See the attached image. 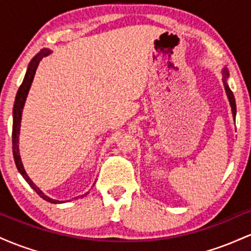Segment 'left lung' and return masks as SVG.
I'll return each mask as SVG.
<instances>
[{"label": "left lung", "instance_id": "obj_1", "mask_svg": "<svg viewBox=\"0 0 251 251\" xmlns=\"http://www.w3.org/2000/svg\"><path fill=\"white\" fill-rule=\"evenodd\" d=\"M222 75H223V83H224V88H226V93L227 96V100H229L230 107H231V112H232V117H234V120L236 118V102H235V97L232 94L231 89H230L229 85H227V77H229V72H227L226 67H224L222 70Z\"/></svg>", "mask_w": 251, "mask_h": 251}]
</instances>
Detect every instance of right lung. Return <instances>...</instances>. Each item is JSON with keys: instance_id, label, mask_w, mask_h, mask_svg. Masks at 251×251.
<instances>
[{"instance_id": "obj_1", "label": "right lung", "mask_w": 251, "mask_h": 251, "mask_svg": "<svg viewBox=\"0 0 251 251\" xmlns=\"http://www.w3.org/2000/svg\"><path fill=\"white\" fill-rule=\"evenodd\" d=\"M50 54H51V50H48V48H43L36 54L35 56L31 59V61L28 65L27 72H25V75L24 81H22L21 86H20L19 91L16 93V98H15V102H14V108H13V154H14V160H15L16 168L19 170L20 174L22 175V177L25 178V181L30 185V188L36 192L40 197L43 198L45 201H50V203L53 204H60V203H65V201H57V200H53V198L48 197L47 195H45L43 192L40 190L35 184L33 183V180L28 177L27 172L24 168V164H22L21 160V155H20V150H19V138H20V128H21V119H22V111H24L25 103V99H27L28 92H29L31 83H33L34 76H35L37 66L43 57L48 56ZM88 192H86L85 195H87Z\"/></svg>"}]
</instances>
